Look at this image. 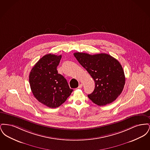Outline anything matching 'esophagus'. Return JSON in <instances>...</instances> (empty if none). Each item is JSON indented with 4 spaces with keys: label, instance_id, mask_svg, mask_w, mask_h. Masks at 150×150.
Segmentation results:
<instances>
[{
    "label": "esophagus",
    "instance_id": "esophagus-1",
    "mask_svg": "<svg viewBox=\"0 0 150 150\" xmlns=\"http://www.w3.org/2000/svg\"><path fill=\"white\" fill-rule=\"evenodd\" d=\"M82 86H83V84H80L78 86V88L79 89H80V88H82Z\"/></svg>",
    "mask_w": 150,
    "mask_h": 150
}]
</instances>
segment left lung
<instances>
[{
	"mask_svg": "<svg viewBox=\"0 0 150 150\" xmlns=\"http://www.w3.org/2000/svg\"><path fill=\"white\" fill-rule=\"evenodd\" d=\"M74 55L94 80L95 88L88 95L89 98L99 106L114 102L121 94L125 83L119 62L106 53L91 55L76 52Z\"/></svg>",
	"mask_w": 150,
	"mask_h": 150,
	"instance_id": "8db88e82",
	"label": "left lung"
}]
</instances>
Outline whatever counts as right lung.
<instances>
[{
	"label": "right lung",
	"instance_id": "obj_1",
	"mask_svg": "<svg viewBox=\"0 0 150 150\" xmlns=\"http://www.w3.org/2000/svg\"><path fill=\"white\" fill-rule=\"evenodd\" d=\"M62 56L47 54L41 58L31 69L29 83L36 99L50 108L61 106L70 96L66 79L58 73L57 67Z\"/></svg>",
	"mask_w": 150,
	"mask_h": 150
}]
</instances>
